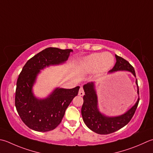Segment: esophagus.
Instances as JSON below:
<instances>
[{"label":"esophagus","mask_w":153,"mask_h":153,"mask_svg":"<svg viewBox=\"0 0 153 153\" xmlns=\"http://www.w3.org/2000/svg\"><path fill=\"white\" fill-rule=\"evenodd\" d=\"M84 94H85V92H84V91H83V89L82 87H81L79 90L78 95H80V96H83V95Z\"/></svg>","instance_id":"obj_1"}]
</instances>
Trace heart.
<instances>
[{
  "mask_svg": "<svg viewBox=\"0 0 153 153\" xmlns=\"http://www.w3.org/2000/svg\"><path fill=\"white\" fill-rule=\"evenodd\" d=\"M114 64V57L108 52L91 53L83 59L79 68L83 73L88 74L94 70L96 77L107 72Z\"/></svg>",
  "mask_w": 153,
  "mask_h": 153,
  "instance_id": "heart-1",
  "label": "heart"
}]
</instances>
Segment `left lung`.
<instances>
[{
  "label": "left lung",
  "mask_w": 153,
  "mask_h": 153,
  "mask_svg": "<svg viewBox=\"0 0 153 153\" xmlns=\"http://www.w3.org/2000/svg\"><path fill=\"white\" fill-rule=\"evenodd\" d=\"M116 63L110 73L117 71H128L136 77L134 68L126 59L115 55ZM136 84L138 83L136 80ZM85 95L83 96V103L82 107L83 120L89 129L100 134L112 133L125 127L132 119L138 106L139 98L136 103L121 115L117 117H107L99 111L97 107V96L94 82L88 83L83 85ZM137 93L139 94V88Z\"/></svg>",
  "instance_id": "8db88e82"
}]
</instances>
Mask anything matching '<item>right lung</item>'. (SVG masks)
Returning a JSON list of instances; mask_svg holds the SVG:
<instances>
[{
	"label": "right lung",
	"instance_id": "1",
	"mask_svg": "<svg viewBox=\"0 0 153 153\" xmlns=\"http://www.w3.org/2000/svg\"><path fill=\"white\" fill-rule=\"evenodd\" d=\"M71 49L48 48L33 56L24 65L16 82L15 106L20 117L32 130L47 132L58 126L65 110L78 94L79 87L56 88L45 99L36 97L32 87L40 71L46 66L59 65L68 59Z\"/></svg>",
	"mask_w": 153,
	"mask_h": 153
}]
</instances>
